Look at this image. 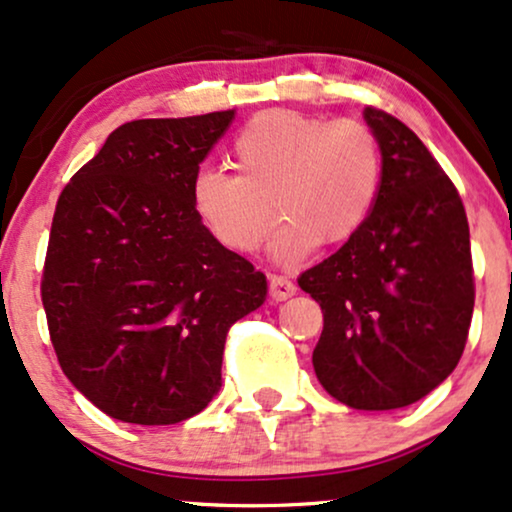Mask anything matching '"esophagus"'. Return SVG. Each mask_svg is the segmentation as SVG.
I'll use <instances>...</instances> for the list:
<instances>
[{"label":"esophagus","instance_id":"obj_1","mask_svg":"<svg viewBox=\"0 0 512 512\" xmlns=\"http://www.w3.org/2000/svg\"><path fill=\"white\" fill-rule=\"evenodd\" d=\"M269 295H272V300H276V303L288 300L291 295H295V283L291 279H286V276L269 274Z\"/></svg>","mask_w":512,"mask_h":512}]
</instances>
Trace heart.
<instances>
[{
  "instance_id": "1",
  "label": "heart",
  "mask_w": 512,
  "mask_h": 512,
  "mask_svg": "<svg viewBox=\"0 0 512 512\" xmlns=\"http://www.w3.org/2000/svg\"><path fill=\"white\" fill-rule=\"evenodd\" d=\"M236 169H202L193 207L207 231L233 252H252L283 226L272 252L300 262L319 245L338 248L367 224L381 190L384 157L377 133L357 119L303 112L257 114L233 143ZM277 207H273V202Z\"/></svg>"
}]
</instances>
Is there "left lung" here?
<instances>
[{
  "label": "left lung",
  "instance_id": "1",
  "mask_svg": "<svg viewBox=\"0 0 512 512\" xmlns=\"http://www.w3.org/2000/svg\"><path fill=\"white\" fill-rule=\"evenodd\" d=\"M384 178L367 224L300 274L322 307L319 384L355 410H396L458 365L472 322L470 226L453 181L396 116L365 107Z\"/></svg>",
  "mask_w": 512,
  "mask_h": 512
}]
</instances>
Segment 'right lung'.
<instances>
[{"instance_id":"obj_1","label":"right lung","mask_w":512,"mask_h":512,"mask_svg":"<svg viewBox=\"0 0 512 512\" xmlns=\"http://www.w3.org/2000/svg\"><path fill=\"white\" fill-rule=\"evenodd\" d=\"M229 112L128 121L61 190L42 305L64 374L109 417L176 424L221 386L226 334L267 279L193 207Z\"/></svg>"}]
</instances>
